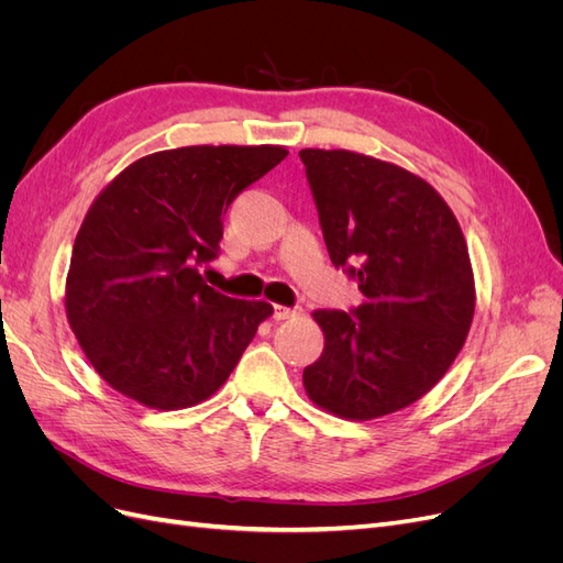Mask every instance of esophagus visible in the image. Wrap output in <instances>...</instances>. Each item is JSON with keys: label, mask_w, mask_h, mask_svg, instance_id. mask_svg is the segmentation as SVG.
<instances>
[{"label": "esophagus", "mask_w": 563, "mask_h": 563, "mask_svg": "<svg viewBox=\"0 0 563 563\" xmlns=\"http://www.w3.org/2000/svg\"><path fill=\"white\" fill-rule=\"evenodd\" d=\"M300 312H302L300 308H284V305H275V312H272V317H275V321H284V319L298 317Z\"/></svg>", "instance_id": "esophagus-1"}]
</instances>
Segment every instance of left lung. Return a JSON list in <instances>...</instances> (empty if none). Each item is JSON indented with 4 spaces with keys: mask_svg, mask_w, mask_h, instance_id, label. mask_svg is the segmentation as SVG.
<instances>
[{
    "mask_svg": "<svg viewBox=\"0 0 563 563\" xmlns=\"http://www.w3.org/2000/svg\"><path fill=\"white\" fill-rule=\"evenodd\" d=\"M331 263L360 284L350 312L317 310L323 352L302 371L327 411L371 420L418 401L463 350L474 317L465 236L432 185L347 150L298 152Z\"/></svg>",
    "mask_w": 563,
    "mask_h": 563,
    "instance_id": "8db88e82",
    "label": "left lung"
}]
</instances>
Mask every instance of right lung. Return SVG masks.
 Returning a JSON list of instances; mask_svg holds the SVG:
<instances>
[{
	"mask_svg": "<svg viewBox=\"0 0 563 563\" xmlns=\"http://www.w3.org/2000/svg\"><path fill=\"white\" fill-rule=\"evenodd\" d=\"M286 155L279 145L164 150L96 197L75 240L65 310L110 387L174 411L228 380L272 305L218 294L199 267L218 255L234 197Z\"/></svg>",
	"mask_w": 563,
	"mask_h": 563,
	"instance_id": "right-lung-1",
	"label": "right lung"
}]
</instances>
